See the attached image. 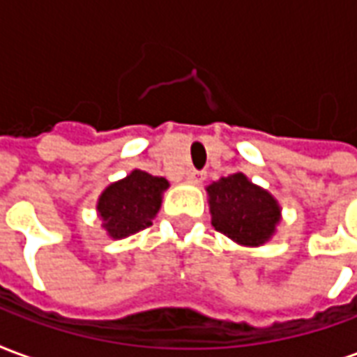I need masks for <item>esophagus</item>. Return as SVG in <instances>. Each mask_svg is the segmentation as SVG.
I'll list each match as a JSON object with an SVG mask.
<instances>
[{
    "mask_svg": "<svg viewBox=\"0 0 357 357\" xmlns=\"http://www.w3.org/2000/svg\"><path fill=\"white\" fill-rule=\"evenodd\" d=\"M204 178H206V176H204L202 172H197V170L189 172V174H187V181H189V183H202V181H204Z\"/></svg>",
    "mask_w": 357,
    "mask_h": 357,
    "instance_id": "1",
    "label": "esophagus"
}]
</instances>
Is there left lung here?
Here are the masks:
<instances>
[{"label":"left lung","mask_w":357,"mask_h":357,"mask_svg":"<svg viewBox=\"0 0 357 357\" xmlns=\"http://www.w3.org/2000/svg\"><path fill=\"white\" fill-rule=\"evenodd\" d=\"M206 195L214 229L241 247H262L277 233L281 224L279 202L243 172L212 181Z\"/></svg>","instance_id":"left-lung-1"}]
</instances>
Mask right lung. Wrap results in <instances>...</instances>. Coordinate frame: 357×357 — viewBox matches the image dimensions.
<instances>
[{
    "instance_id": "1",
    "label": "right lung",
    "mask_w": 357,
    "mask_h": 357,
    "mask_svg": "<svg viewBox=\"0 0 357 357\" xmlns=\"http://www.w3.org/2000/svg\"><path fill=\"white\" fill-rule=\"evenodd\" d=\"M168 187V179L143 170H132L105 187L95 206L105 233L110 239H126L153 225Z\"/></svg>"
}]
</instances>
